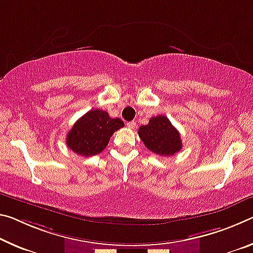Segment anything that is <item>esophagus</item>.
I'll return each mask as SVG.
<instances>
[{"instance_id": "34e87169", "label": "esophagus", "mask_w": 253, "mask_h": 253, "mask_svg": "<svg viewBox=\"0 0 253 253\" xmlns=\"http://www.w3.org/2000/svg\"><path fill=\"white\" fill-rule=\"evenodd\" d=\"M127 127L130 128V129H134V128L136 127V122H128Z\"/></svg>"}]
</instances>
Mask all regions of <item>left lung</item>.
<instances>
[{
	"label": "left lung",
	"instance_id": "left-lung-1",
	"mask_svg": "<svg viewBox=\"0 0 253 253\" xmlns=\"http://www.w3.org/2000/svg\"><path fill=\"white\" fill-rule=\"evenodd\" d=\"M138 135L148 150L161 156H171L181 150L180 134L166 116L152 117L147 125L139 127Z\"/></svg>",
	"mask_w": 253,
	"mask_h": 253
}]
</instances>
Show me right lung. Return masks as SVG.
Returning a JSON list of instances; mask_svg holds the SVG:
<instances>
[{"instance_id": "1", "label": "right lung", "mask_w": 253, "mask_h": 253, "mask_svg": "<svg viewBox=\"0 0 253 253\" xmlns=\"http://www.w3.org/2000/svg\"><path fill=\"white\" fill-rule=\"evenodd\" d=\"M125 126L120 118H111L107 111H87L66 135L67 147L74 153L87 158L105 150L116 130Z\"/></svg>"}]
</instances>
